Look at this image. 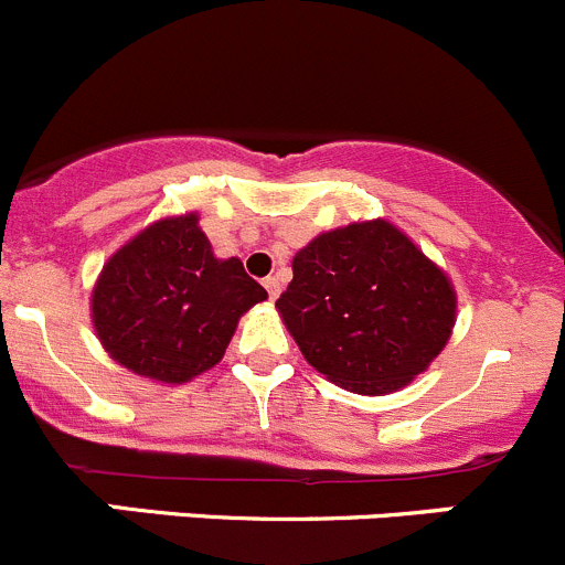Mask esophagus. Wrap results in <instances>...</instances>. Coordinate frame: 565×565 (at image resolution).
<instances>
[{
    "instance_id": "obj_1",
    "label": "esophagus",
    "mask_w": 565,
    "mask_h": 565,
    "mask_svg": "<svg viewBox=\"0 0 565 565\" xmlns=\"http://www.w3.org/2000/svg\"><path fill=\"white\" fill-rule=\"evenodd\" d=\"M263 286H266V291H268V299H277L279 297V279L277 277H268L266 282H263Z\"/></svg>"
}]
</instances>
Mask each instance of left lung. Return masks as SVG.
I'll use <instances>...</instances> for the list:
<instances>
[{
    "mask_svg": "<svg viewBox=\"0 0 565 565\" xmlns=\"http://www.w3.org/2000/svg\"><path fill=\"white\" fill-rule=\"evenodd\" d=\"M277 310L305 360L354 394H391L447 347L449 277L394 224L354 222L321 233L294 257Z\"/></svg>",
    "mask_w": 565,
    "mask_h": 565,
    "instance_id": "8db88e82",
    "label": "left lung"
}]
</instances>
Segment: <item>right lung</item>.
I'll list each match as a JSON object with an SVG mask.
<instances>
[{"label": "right lung", "instance_id": "add662e5", "mask_svg": "<svg viewBox=\"0 0 565 565\" xmlns=\"http://www.w3.org/2000/svg\"><path fill=\"white\" fill-rule=\"evenodd\" d=\"M266 297L238 257L213 255L199 216L185 213L149 224L105 263L90 319L116 363L180 385L216 366L241 316Z\"/></svg>", "mask_w": 565, "mask_h": 565}]
</instances>
